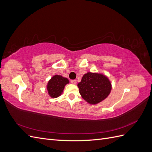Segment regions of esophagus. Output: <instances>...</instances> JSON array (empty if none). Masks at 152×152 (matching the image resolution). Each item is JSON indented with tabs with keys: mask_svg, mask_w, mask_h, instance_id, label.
Returning <instances> with one entry per match:
<instances>
[{
	"mask_svg": "<svg viewBox=\"0 0 152 152\" xmlns=\"http://www.w3.org/2000/svg\"><path fill=\"white\" fill-rule=\"evenodd\" d=\"M71 83L73 84H76L77 81L76 80H71Z\"/></svg>",
	"mask_w": 152,
	"mask_h": 152,
	"instance_id": "34e87169",
	"label": "esophagus"
}]
</instances>
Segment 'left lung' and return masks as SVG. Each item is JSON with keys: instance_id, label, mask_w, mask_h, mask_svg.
Returning <instances> with one entry per match:
<instances>
[{"instance_id": "obj_1", "label": "left lung", "mask_w": 152, "mask_h": 152, "mask_svg": "<svg viewBox=\"0 0 152 152\" xmlns=\"http://www.w3.org/2000/svg\"><path fill=\"white\" fill-rule=\"evenodd\" d=\"M77 86L82 97L93 104L104 99L112 89L111 84L107 77L90 72L84 75Z\"/></svg>"}]
</instances>
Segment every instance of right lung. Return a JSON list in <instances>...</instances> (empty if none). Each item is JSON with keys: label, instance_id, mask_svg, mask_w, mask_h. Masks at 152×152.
<instances>
[{"label": "right lung", "instance_id": "1", "mask_svg": "<svg viewBox=\"0 0 152 152\" xmlns=\"http://www.w3.org/2000/svg\"><path fill=\"white\" fill-rule=\"evenodd\" d=\"M69 82L66 78L60 75H54L50 79L48 84V91L50 96L53 98H57L60 96L65 86Z\"/></svg>", "mask_w": 152, "mask_h": 152}]
</instances>
